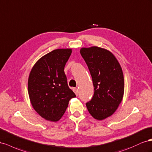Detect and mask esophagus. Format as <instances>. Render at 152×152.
<instances>
[{
	"label": "esophagus",
	"instance_id": "1",
	"mask_svg": "<svg viewBox=\"0 0 152 152\" xmlns=\"http://www.w3.org/2000/svg\"><path fill=\"white\" fill-rule=\"evenodd\" d=\"M73 91H74V92L75 93V94L76 95H77V94H78V89H77V88H74Z\"/></svg>",
	"mask_w": 152,
	"mask_h": 152
}]
</instances>
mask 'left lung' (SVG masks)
<instances>
[{
    "instance_id": "8db88e82",
    "label": "left lung",
    "mask_w": 152,
    "mask_h": 152,
    "mask_svg": "<svg viewBox=\"0 0 152 152\" xmlns=\"http://www.w3.org/2000/svg\"><path fill=\"white\" fill-rule=\"evenodd\" d=\"M94 86L92 100L86 104L90 114L98 120L111 116L122 102L124 77L118 60L111 52L98 46L81 48Z\"/></svg>"
}]
</instances>
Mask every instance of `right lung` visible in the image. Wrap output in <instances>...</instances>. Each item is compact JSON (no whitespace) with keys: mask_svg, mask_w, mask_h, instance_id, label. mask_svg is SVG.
<instances>
[{"mask_svg":"<svg viewBox=\"0 0 152 152\" xmlns=\"http://www.w3.org/2000/svg\"><path fill=\"white\" fill-rule=\"evenodd\" d=\"M72 53L71 48L54 50L34 65L28 80L31 104L42 118L57 122L64 115L69 101L76 95L69 88L64 67Z\"/></svg>","mask_w":152,"mask_h":152,"instance_id":"add662e5","label":"right lung"}]
</instances>
